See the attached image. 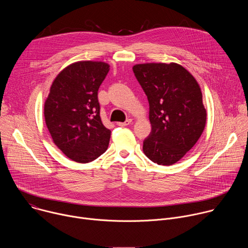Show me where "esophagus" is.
Returning a JSON list of instances; mask_svg holds the SVG:
<instances>
[{"mask_svg":"<svg viewBox=\"0 0 248 248\" xmlns=\"http://www.w3.org/2000/svg\"><path fill=\"white\" fill-rule=\"evenodd\" d=\"M130 124H131V120L129 119V120H126L125 122H124V123H118V125H120V126H126V125Z\"/></svg>","mask_w":248,"mask_h":248,"instance_id":"34e87169","label":"esophagus"}]
</instances>
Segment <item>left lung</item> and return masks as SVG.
Wrapping results in <instances>:
<instances>
[{
    "label": "left lung",
    "instance_id": "8db88e82",
    "mask_svg": "<svg viewBox=\"0 0 248 248\" xmlns=\"http://www.w3.org/2000/svg\"><path fill=\"white\" fill-rule=\"evenodd\" d=\"M132 69L149 102L152 130L143 141V152L152 162L170 166L195 145L205 128L201 88L175 62L137 63Z\"/></svg>",
    "mask_w": 248,
    "mask_h": 248
}]
</instances>
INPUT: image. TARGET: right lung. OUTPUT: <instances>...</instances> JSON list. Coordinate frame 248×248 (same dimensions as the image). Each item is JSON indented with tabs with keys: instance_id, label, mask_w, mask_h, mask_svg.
I'll use <instances>...</instances> for the list:
<instances>
[{
	"instance_id": "add662e5",
	"label": "right lung",
	"mask_w": 248,
	"mask_h": 248,
	"mask_svg": "<svg viewBox=\"0 0 248 248\" xmlns=\"http://www.w3.org/2000/svg\"><path fill=\"white\" fill-rule=\"evenodd\" d=\"M109 70L104 62H73L56 77L45 101V122L54 143L78 163L97 159L109 146L111 130L101 121L98 101Z\"/></svg>"
}]
</instances>
